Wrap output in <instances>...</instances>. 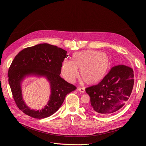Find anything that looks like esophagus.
Here are the masks:
<instances>
[{
  "mask_svg": "<svg viewBox=\"0 0 146 146\" xmlns=\"http://www.w3.org/2000/svg\"><path fill=\"white\" fill-rule=\"evenodd\" d=\"M78 91L80 92H82V93H84V92H85V89L82 88H79L78 89Z\"/></svg>",
  "mask_w": 146,
  "mask_h": 146,
  "instance_id": "obj_1",
  "label": "esophagus"
}]
</instances>
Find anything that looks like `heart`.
<instances>
[{
    "label": "heart",
    "mask_w": 146,
    "mask_h": 146,
    "mask_svg": "<svg viewBox=\"0 0 146 146\" xmlns=\"http://www.w3.org/2000/svg\"><path fill=\"white\" fill-rule=\"evenodd\" d=\"M111 67V60L106 53L86 50L73 54L72 62L64 61L61 73L67 80L73 82L78 77V68H79L82 81L88 85H93L105 78Z\"/></svg>",
    "instance_id": "heart-1"
}]
</instances>
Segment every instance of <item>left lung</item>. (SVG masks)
<instances>
[{
  "instance_id": "left-lung-1",
  "label": "left lung",
  "mask_w": 146,
  "mask_h": 146,
  "mask_svg": "<svg viewBox=\"0 0 146 146\" xmlns=\"http://www.w3.org/2000/svg\"><path fill=\"white\" fill-rule=\"evenodd\" d=\"M133 85L131 68L124 65L113 67L98 85L85 89L90 98L89 110L102 115L117 112L127 102Z\"/></svg>"
}]
</instances>
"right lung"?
Instances as JSON below:
<instances>
[{
	"label": "right lung",
	"instance_id": "right-lung-1",
	"mask_svg": "<svg viewBox=\"0 0 146 146\" xmlns=\"http://www.w3.org/2000/svg\"><path fill=\"white\" fill-rule=\"evenodd\" d=\"M67 57L66 51L47 43L26 48L15 56L7 77L14 100L20 110L29 117L42 119L51 116L60 108L66 95L76 89L60 76L62 63ZM31 76L45 77L50 83L49 100L41 110H31L22 97L21 84L26 77Z\"/></svg>",
	"mask_w": 146,
	"mask_h": 146
}]
</instances>
